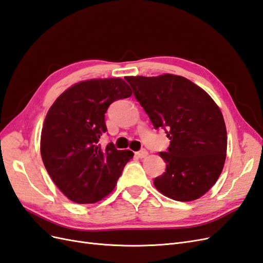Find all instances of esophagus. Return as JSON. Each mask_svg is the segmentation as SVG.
Wrapping results in <instances>:
<instances>
[{
	"label": "esophagus",
	"mask_w": 263,
	"mask_h": 263,
	"mask_svg": "<svg viewBox=\"0 0 263 263\" xmlns=\"http://www.w3.org/2000/svg\"><path fill=\"white\" fill-rule=\"evenodd\" d=\"M136 155L138 157H140V159H143V157H145L147 155V151L145 148H142V149H140V151L136 152Z\"/></svg>",
	"instance_id": "1"
}]
</instances>
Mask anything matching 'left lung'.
<instances>
[{"label":"left lung","mask_w":263,"mask_h":263,"mask_svg":"<svg viewBox=\"0 0 263 263\" xmlns=\"http://www.w3.org/2000/svg\"><path fill=\"white\" fill-rule=\"evenodd\" d=\"M154 126L170 139L160 156L166 168L154 186L174 200L191 201L212 189L227 152V131L220 109L191 80L165 73L125 77Z\"/></svg>","instance_id":"8db88e82"}]
</instances>
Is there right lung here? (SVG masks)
<instances>
[{"label": "right lung", "mask_w": 263, "mask_h": 263, "mask_svg": "<svg viewBox=\"0 0 263 263\" xmlns=\"http://www.w3.org/2000/svg\"><path fill=\"white\" fill-rule=\"evenodd\" d=\"M132 95L121 78L90 79L67 89L45 118L41 137L43 163L52 182L77 204H93L112 192L133 152L115 144L102 147L110 104Z\"/></svg>", "instance_id": "1"}]
</instances>
